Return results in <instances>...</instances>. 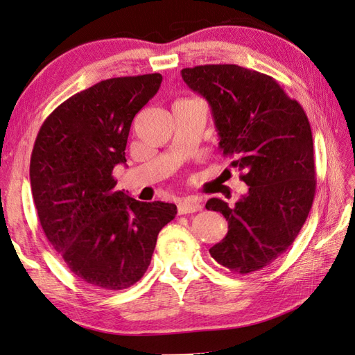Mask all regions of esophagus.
I'll use <instances>...</instances> for the list:
<instances>
[{"label": "esophagus", "instance_id": "34e87169", "mask_svg": "<svg viewBox=\"0 0 355 355\" xmlns=\"http://www.w3.org/2000/svg\"><path fill=\"white\" fill-rule=\"evenodd\" d=\"M198 210H201V206H200V202L197 200H194V198L187 197V198H184L178 204V213L179 214L196 213Z\"/></svg>", "mask_w": 355, "mask_h": 355}]
</instances>
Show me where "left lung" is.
<instances>
[{"label": "left lung", "instance_id": "8db88e82", "mask_svg": "<svg viewBox=\"0 0 355 355\" xmlns=\"http://www.w3.org/2000/svg\"><path fill=\"white\" fill-rule=\"evenodd\" d=\"M180 73L209 102L223 155L249 185L234 207L207 201V210L228 220V234L209 252L235 274L259 271L292 245L313 206L317 180L308 116L270 75L239 65Z\"/></svg>", "mask_w": 355, "mask_h": 355}]
</instances>
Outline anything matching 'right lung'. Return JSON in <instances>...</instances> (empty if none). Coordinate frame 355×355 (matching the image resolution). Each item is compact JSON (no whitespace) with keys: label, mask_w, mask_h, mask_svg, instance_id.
Instances as JSON below:
<instances>
[{"label":"right lung","mask_w":355,"mask_h":355,"mask_svg":"<svg viewBox=\"0 0 355 355\" xmlns=\"http://www.w3.org/2000/svg\"><path fill=\"white\" fill-rule=\"evenodd\" d=\"M161 73L101 81L71 96L42 123L31 155V189L47 240L83 282L123 290L141 280L171 202L115 191L116 164L135 115L158 92Z\"/></svg>","instance_id":"right-lung-1"}]
</instances>
